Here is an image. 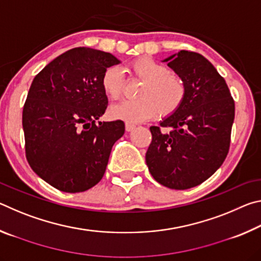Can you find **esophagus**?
Instances as JSON below:
<instances>
[{"mask_svg":"<svg viewBox=\"0 0 261 261\" xmlns=\"http://www.w3.org/2000/svg\"><path fill=\"white\" fill-rule=\"evenodd\" d=\"M136 127V125H134V124H130V123H125V130L127 131V132H130V131H132Z\"/></svg>","mask_w":261,"mask_h":261,"instance_id":"esophagus-1","label":"esophagus"}]
</instances>
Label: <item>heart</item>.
Here are the masks:
<instances>
[{
	"instance_id": "1",
	"label": "heart",
	"mask_w": 261,
	"mask_h": 261,
	"mask_svg": "<svg viewBox=\"0 0 261 261\" xmlns=\"http://www.w3.org/2000/svg\"><path fill=\"white\" fill-rule=\"evenodd\" d=\"M132 76L144 82L138 91L140 99L127 100L113 106L110 114L115 118L137 123L146 121L158 113L159 116H169L177 110L185 98L184 83L170 74L167 65L149 57H141L130 64ZM102 88L112 100L121 98L125 86L122 69L110 67L103 72Z\"/></svg>"
}]
</instances>
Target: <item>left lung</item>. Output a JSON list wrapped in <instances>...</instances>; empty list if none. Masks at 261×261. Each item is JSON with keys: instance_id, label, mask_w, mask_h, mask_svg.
I'll return each mask as SVG.
<instances>
[{"instance_id": "8db88e82", "label": "left lung", "mask_w": 261, "mask_h": 261, "mask_svg": "<svg viewBox=\"0 0 261 261\" xmlns=\"http://www.w3.org/2000/svg\"><path fill=\"white\" fill-rule=\"evenodd\" d=\"M182 79L180 107L151 126L146 152L151 175L165 187L187 190L205 182L222 165L230 146L235 102L223 77L211 62L194 51L180 50L163 60Z\"/></svg>"}]
</instances>
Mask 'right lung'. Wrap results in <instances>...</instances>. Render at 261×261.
I'll list each match as a JSON object with an SVG mask.
<instances>
[{
    "label": "right lung",
    "instance_id": "obj_1",
    "mask_svg": "<svg viewBox=\"0 0 261 261\" xmlns=\"http://www.w3.org/2000/svg\"><path fill=\"white\" fill-rule=\"evenodd\" d=\"M110 53L78 47L57 56L31 84L23 108L25 153L31 168L63 192H83L103 177L121 120L99 122L108 105L102 88Z\"/></svg>",
    "mask_w": 261,
    "mask_h": 261
}]
</instances>
